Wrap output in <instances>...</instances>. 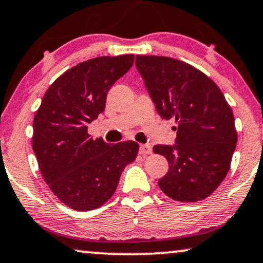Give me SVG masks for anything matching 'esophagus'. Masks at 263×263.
<instances>
[{
	"instance_id": "34e87169",
	"label": "esophagus",
	"mask_w": 263,
	"mask_h": 263,
	"mask_svg": "<svg viewBox=\"0 0 263 263\" xmlns=\"http://www.w3.org/2000/svg\"><path fill=\"white\" fill-rule=\"evenodd\" d=\"M139 153H141L142 155H148L152 153V147L151 144H148V143H145V144H141L139 145Z\"/></svg>"
}]
</instances>
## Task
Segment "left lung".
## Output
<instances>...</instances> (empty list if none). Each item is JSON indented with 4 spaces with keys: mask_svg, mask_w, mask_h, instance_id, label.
Instances as JSON below:
<instances>
[{
    "mask_svg": "<svg viewBox=\"0 0 263 263\" xmlns=\"http://www.w3.org/2000/svg\"><path fill=\"white\" fill-rule=\"evenodd\" d=\"M136 68L159 115L177 122L175 144L153 148L168 162L159 187L178 201L208 198L228 174L237 144L234 116L223 93L204 72L178 59L137 55Z\"/></svg>",
    "mask_w": 263,
    "mask_h": 263,
    "instance_id": "8db88e82",
    "label": "left lung"
}]
</instances>
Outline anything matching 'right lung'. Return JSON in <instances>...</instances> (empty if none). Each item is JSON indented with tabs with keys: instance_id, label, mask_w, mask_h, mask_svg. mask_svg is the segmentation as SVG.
I'll return each mask as SVG.
<instances>
[{
	"instance_id": "add662e5",
	"label": "right lung",
	"mask_w": 263,
	"mask_h": 263,
	"mask_svg": "<svg viewBox=\"0 0 263 263\" xmlns=\"http://www.w3.org/2000/svg\"><path fill=\"white\" fill-rule=\"evenodd\" d=\"M134 54L98 57L66 70L49 86L34 119L32 149L40 171L63 204L76 211L98 209L112 197L138 144H109L87 134L104 111L108 91L134 64Z\"/></svg>"
}]
</instances>
